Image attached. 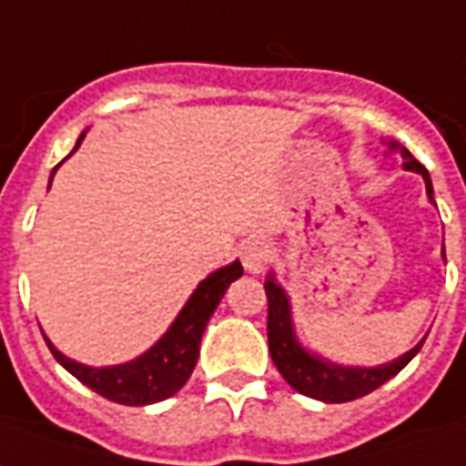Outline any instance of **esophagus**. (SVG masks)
I'll list each match as a JSON object with an SVG mask.
<instances>
[{
	"label": "esophagus",
	"mask_w": 466,
	"mask_h": 466,
	"mask_svg": "<svg viewBox=\"0 0 466 466\" xmlns=\"http://www.w3.org/2000/svg\"><path fill=\"white\" fill-rule=\"evenodd\" d=\"M271 246H268V240L264 238H251L243 243V248H240V261L246 266V271H251V274H258V271H264L268 261H271Z\"/></svg>",
	"instance_id": "obj_1"
}]
</instances>
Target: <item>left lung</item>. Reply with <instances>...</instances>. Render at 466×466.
Segmentation results:
<instances>
[{"mask_svg": "<svg viewBox=\"0 0 466 466\" xmlns=\"http://www.w3.org/2000/svg\"><path fill=\"white\" fill-rule=\"evenodd\" d=\"M393 149H399L400 157L406 159V169L421 172L426 179V192L429 198L434 195L431 179L426 167L406 149L393 144ZM434 202V198H431ZM266 299H268V322H266V332H268V352L271 360L279 368V373L284 375L289 386L294 390H299L301 396L309 399L325 400V403H345V400H355L373 393L375 388H380L386 380H390L393 375H399L410 360L413 355L421 350V342L413 350H409L406 355H400L399 360L388 362V365H378V368H342L335 362H327L317 355H309L307 350L301 348L291 329V312H289V299L284 294V289L274 281V276L266 279Z\"/></svg>", "mask_w": 466, "mask_h": 466, "instance_id": "8db88e82", "label": "left lung"}]
</instances>
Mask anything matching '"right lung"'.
Masks as SVG:
<instances>
[{
  "instance_id": "1",
  "label": "right lung",
  "mask_w": 466,
  "mask_h": 466,
  "mask_svg": "<svg viewBox=\"0 0 466 466\" xmlns=\"http://www.w3.org/2000/svg\"><path fill=\"white\" fill-rule=\"evenodd\" d=\"M240 274H243V266L236 261L226 268H218L215 274L200 281V287L195 289V294L185 304L177 319L172 322V327L167 329V335L149 352H144L141 358L127 362V365L88 368V365H80V362L66 358L63 352H57L47 339L45 342L53 352V358L66 368L67 373L76 375L83 386H88L104 399L124 403V406H147V403L165 400L175 396L179 388L187 383V378L195 370L198 355H200V339L205 327L210 322V314L220 304L226 289L236 279H240Z\"/></svg>"
}]
</instances>
